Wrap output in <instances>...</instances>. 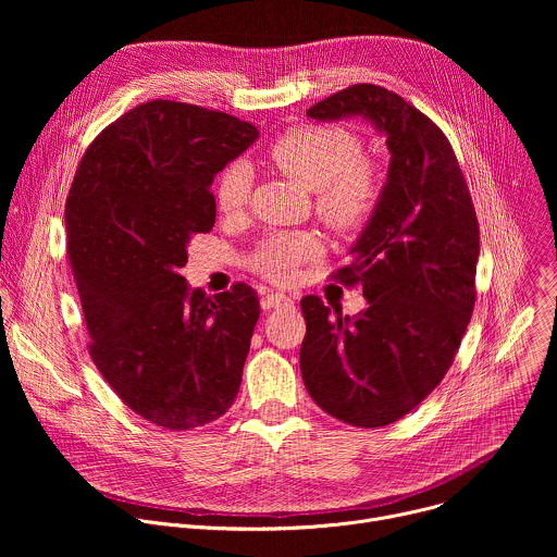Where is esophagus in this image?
<instances>
[{
    "label": "esophagus",
    "instance_id": "obj_1",
    "mask_svg": "<svg viewBox=\"0 0 557 557\" xmlns=\"http://www.w3.org/2000/svg\"><path fill=\"white\" fill-rule=\"evenodd\" d=\"M293 306V299L284 293H277V290H271L262 297V308L264 310H271V308H290Z\"/></svg>",
    "mask_w": 557,
    "mask_h": 557
}]
</instances>
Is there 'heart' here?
<instances>
[{
    "label": "heart",
    "mask_w": 557,
    "mask_h": 557,
    "mask_svg": "<svg viewBox=\"0 0 557 557\" xmlns=\"http://www.w3.org/2000/svg\"><path fill=\"white\" fill-rule=\"evenodd\" d=\"M359 140L342 127L304 125L280 134L269 161L293 183L314 194V211L337 231L361 224L374 209L381 178L372 163L361 161ZM251 176L243 165L224 172L215 187L218 209L233 213L247 200ZM320 253V240L308 231L271 233L260 243L251 264L275 282L295 277L297 267Z\"/></svg>",
    "instance_id": "1"
}]
</instances>
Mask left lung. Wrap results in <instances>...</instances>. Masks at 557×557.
Wrapping results in <instances>:
<instances>
[{"instance_id": "8db88e82", "label": "left lung", "mask_w": 557, "mask_h": 557, "mask_svg": "<svg viewBox=\"0 0 557 557\" xmlns=\"http://www.w3.org/2000/svg\"><path fill=\"white\" fill-rule=\"evenodd\" d=\"M363 119L389 151L387 178L337 275L361 282L366 308L342 314L301 299L299 368L312 401L355 428L406 417L449 370L473 310L479 222L445 134L385 88L359 84L306 112Z\"/></svg>"}]
</instances>
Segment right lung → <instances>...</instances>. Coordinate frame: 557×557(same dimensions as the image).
<instances>
[{
    "mask_svg": "<svg viewBox=\"0 0 557 557\" xmlns=\"http://www.w3.org/2000/svg\"><path fill=\"white\" fill-rule=\"evenodd\" d=\"M258 136L222 112L147 101L95 138L74 176L67 256L90 355L158 428L211 423L240 389L260 299L247 284L209 297L181 269L191 235L215 222V174Z\"/></svg>",
    "mask_w": 557,
    "mask_h": 557,
    "instance_id": "obj_1",
    "label": "right lung"
}]
</instances>
